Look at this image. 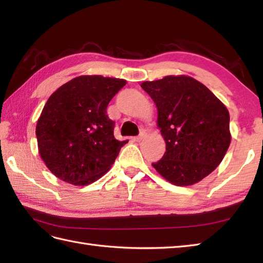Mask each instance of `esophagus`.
I'll use <instances>...</instances> for the list:
<instances>
[{
  "label": "esophagus",
  "mask_w": 263,
  "mask_h": 263,
  "mask_svg": "<svg viewBox=\"0 0 263 263\" xmlns=\"http://www.w3.org/2000/svg\"><path fill=\"white\" fill-rule=\"evenodd\" d=\"M147 137V132L146 131H144V130H141V132H140V135H139L136 139H135V140L136 141H142L143 140V139L144 138H146Z\"/></svg>",
  "instance_id": "esophagus-1"
}]
</instances>
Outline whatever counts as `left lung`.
<instances>
[{"label":"left lung","instance_id":"8db88e82","mask_svg":"<svg viewBox=\"0 0 263 263\" xmlns=\"http://www.w3.org/2000/svg\"><path fill=\"white\" fill-rule=\"evenodd\" d=\"M157 107V126L166 152L153 167L166 181L190 186L224 159L231 144L230 113L203 83L189 76L143 81Z\"/></svg>","mask_w":263,"mask_h":263}]
</instances>
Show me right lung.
<instances>
[{"label":"right lung","instance_id":"1","mask_svg":"<svg viewBox=\"0 0 263 263\" xmlns=\"http://www.w3.org/2000/svg\"><path fill=\"white\" fill-rule=\"evenodd\" d=\"M126 80L80 76L57 89L36 125L38 153L47 168L66 183L85 186L107 173L127 142L114 138L107 105Z\"/></svg>","mask_w":263,"mask_h":263}]
</instances>
